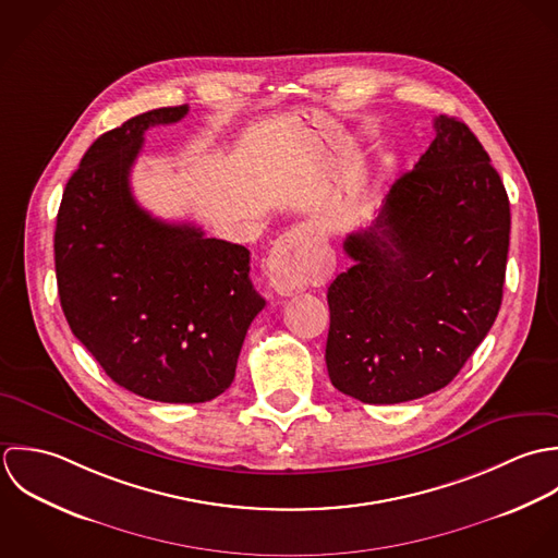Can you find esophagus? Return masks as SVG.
Instances as JSON below:
<instances>
[{"label": "esophagus", "mask_w": 558, "mask_h": 558, "mask_svg": "<svg viewBox=\"0 0 558 558\" xmlns=\"http://www.w3.org/2000/svg\"><path fill=\"white\" fill-rule=\"evenodd\" d=\"M335 271L332 250L317 243L308 232L293 228L271 247L267 278L278 295H293L311 284H324Z\"/></svg>", "instance_id": "1"}]
</instances>
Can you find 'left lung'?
<instances>
[{"instance_id":"left-lung-1","label":"left lung","mask_w":558,"mask_h":558,"mask_svg":"<svg viewBox=\"0 0 558 558\" xmlns=\"http://www.w3.org/2000/svg\"><path fill=\"white\" fill-rule=\"evenodd\" d=\"M386 196L347 234L351 260L328 289L326 364L342 395L390 405L445 388L496 322L511 214L489 155L452 116Z\"/></svg>"}]
</instances>
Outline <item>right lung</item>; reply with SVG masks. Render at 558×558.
Listing matches in <instances>:
<instances>
[{"label":"right lung","mask_w":558,"mask_h":558,"mask_svg":"<svg viewBox=\"0 0 558 558\" xmlns=\"http://www.w3.org/2000/svg\"><path fill=\"white\" fill-rule=\"evenodd\" d=\"M187 106L129 118L86 150L56 222L64 317L113 381L161 403H205L234 379L265 300L243 245L144 211L129 185L144 131L179 122Z\"/></svg>","instance_id":"right-lung-1"}]
</instances>
